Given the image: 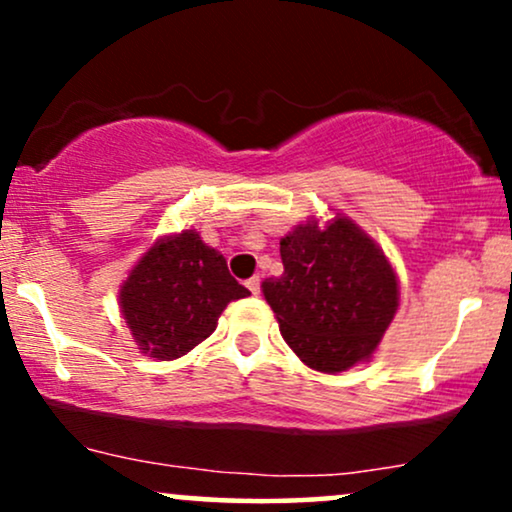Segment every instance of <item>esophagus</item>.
Listing matches in <instances>:
<instances>
[{"instance_id":"esophagus-1","label":"esophagus","mask_w":512,"mask_h":512,"mask_svg":"<svg viewBox=\"0 0 512 512\" xmlns=\"http://www.w3.org/2000/svg\"><path fill=\"white\" fill-rule=\"evenodd\" d=\"M245 286H248L252 296H257V293L262 291V279H260V276H252V279L245 281Z\"/></svg>"}]
</instances>
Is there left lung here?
Instances as JSON below:
<instances>
[{
  "instance_id": "left-lung-1",
  "label": "left lung",
  "mask_w": 512,
  "mask_h": 512,
  "mask_svg": "<svg viewBox=\"0 0 512 512\" xmlns=\"http://www.w3.org/2000/svg\"><path fill=\"white\" fill-rule=\"evenodd\" d=\"M284 274L262 284L281 337L305 366L342 373L375 351L397 310V279L349 219L305 223L281 238Z\"/></svg>"
}]
</instances>
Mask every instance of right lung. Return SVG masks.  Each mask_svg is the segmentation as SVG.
I'll list each match as a JSON object with an SVG mask.
<instances>
[{
	"label": "right lung",
	"instance_id": "1",
	"mask_svg": "<svg viewBox=\"0 0 512 512\" xmlns=\"http://www.w3.org/2000/svg\"><path fill=\"white\" fill-rule=\"evenodd\" d=\"M195 231L154 245L122 284L120 305L144 354L173 361L216 330L221 310L248 296Z\"/></svg>",
	"mask_w": 512,
	"mask_h": 512
}]
</instances>
